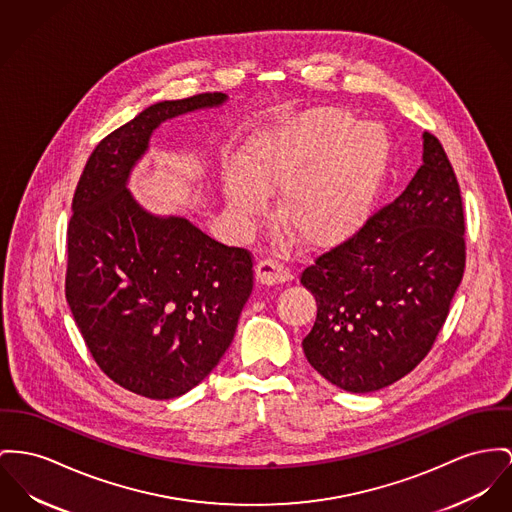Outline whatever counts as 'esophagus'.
<instances>
[{"mask_svg": "<svg viewBox=\"0 0 512 512\" xmlns=\"http://www.w3.org/2000/svg\"><path fill=\"white\" fill-rule=\"evenodd\" d=\"M256 279L262 285H275V283L289 281L291 273L287 268H283L279 262H275L272 258H266V260L258 262V266H256Z\"/></svg>", "mask_w": 512, "mask_h": 512, "instance_id": "34e87169", "label": "esophagus"}]
</instances>
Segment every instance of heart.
Returning a JSON list of instances; mask_svg holds the SVG:
<instances>
[{"label": "heart", "instance_id": "b5f03b06", "mask_svg": "<svg viewBox=\"0 0 512 512\" xmlns=\"http://www.w3.org/2000/svg\"><path fill=\"white\" fill-rule=\"evenodd\" d=\"M390 153L380 124L334 106L312 108L250 137L244 165L227 169L223 190L240 217L264 215L268 196L283 192L279 223L308 248H332L369 219Z\"/></svg>", "mask_w": 512, "mask_h": 512}]
</instances>
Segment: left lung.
<instances>
[{
    "label": "left lung",
    "mask_w": 512,
    "mask_h": 512,
    "mask_svg": "<svg viewBox=\"0 0 512 512\" xmlns=\"http://www.w3.org/2000/svg\"><path fill=\"white\" fill-rule=\"evenodd\" d=\"M464 207L443 145L423 134L408 188L301 273L316 322L303 349L328 382L375 392L411 373L437 340L466 266Z\"/></svg>",
    "instance_id": "left-lung-1"
}]
</instances>
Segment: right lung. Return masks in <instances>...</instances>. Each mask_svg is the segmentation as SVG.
I'll return each mask as SVG.
<instances>
[{
    "label": "right lung",
    "mask_w": 512,
    "mask_h": 512,
    "mask_svg": "<svg viewBox=\"0 0 512 512\" xmlns=\"http://www.w3.org/2000/svg\"><path fill=\"white\" fill-rule=\"evenodd\" d=\"M223 93L151 104L91 153L68 225L66 299L104 375L151 400L186 394L235 338L252 285V254L184 217L147 213L126 188L149 137Z\"/></svg>",
    "instance_id": "right-lung-1"
}]
</instances>
